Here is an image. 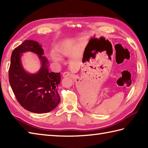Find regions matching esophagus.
<instances>
[{"mask_svg": "<svg viewBox=\"0 0 148 148\" xmlns=\"http://www.w3.org/2000/svg\"><path fill=\"white\" fill-rule=\"evenodd\" d=\"M63 77H66V76L72 77V74L69 72H63Z\"/></svg>", "mask_w": 148, "mask_h": 148, "instance_id": "esophagus-1", "label": "esophagus"}]
</instances>
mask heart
<instances>
[{"label": "heart", "mask_w": 148, "mask_h": 148, "mask_svg": "<svg viewBox=\"0 0 148 148\" xmlns=\"http://www.w3.org/2000/svg\"><path fill=\"white\" fill-rule=\"evenodd\" d=\"M57 51L60 54H65L66 53V52H67V49H66V47H65V46L60 45L57 48ZM51 57H52V58H53L54 60H60L59 57L56 54H52Z\"/></svg>", "instance_id": "obj_1"}]
</instances>
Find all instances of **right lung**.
Listing matches in <instances>:
<instances>
[{
	"label": "right lung",
	"instance_id": "obj_1",
	"mask_svg": "<svg viewBox=\"0 0 148 148\" xmlns=\"http://www.w3.org/2000/svg\"><path fill=\"white\" fill-rule=\"evenodd\" d=\"M27 51L36 53L42 62V67L36 74H29L22 67L20 57ZM43 54L38 43L25 40L13 50L9 69V82L16 100L23 108L36 114L52 111L60 101L57 90L60 73L49 72L48 61Z\"/></svg>",
	"mask_w": 148,
	"mask_h": 148
}]
</instances>
